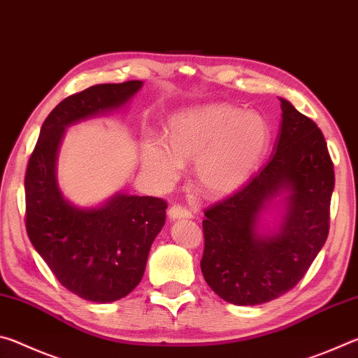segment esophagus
Listing matches in <instances>:
<instances>
[{
	"instance_id": "34e87169",
	"label": "esophagus",
	"mask_w": 358,
	"mask_h": 358,
	"mask_svg": "<svg viewBox=\"0 0 358 358\" xmlns=\"http://www.w3.org/2000/svg\"><path fill=\"white\" fill-rule=\"evenodd\" d=\"M169 217H171V220H180V217H186V220H189V217H192V213L187 208H185L183 205L175 203L169 208Z\"/></svg>"
}]
</instances>
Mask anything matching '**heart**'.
<instances>
[{
	"instance_id": "b5f03b06",
	"label": "heart",
	"mask_w": 358,
	"mask_h": 358,
	"mask_svg": "<svg viewBox=\"0 0 358 358\" xmlns=\"http://www.w3.org/2000/svg\"><path fill=\"white\" fill-rule=\"evenodd\" d=\"M166 138L167 145L145 143L143 166L161 183H172L181 164L196 161L199 189L217 196L235 189L257 167L268 147L270 128L259 113L208 106L173 117Z\"/></svg>"
}]
</instances>
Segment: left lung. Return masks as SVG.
Wrapping results in <instances>:
<instances>
[{"label":"left lung","instance_id":"8db88e82","mask_svg":"<svg viewBox=\"0 0 358 358\" xmlns=\"http://www.w3.org/2000/svg\"><path fill=\"white\" fill-rule=\"evenodd\" d=\"M275 153L238 189L203 210L205 281L222 300L260 305L289 292L306 275L330 229L335 171L322 131L286 99ZM289 191L280 232L257 234L258 216Z\"/></svg>","mask_w":358,"mask_h":358}]
</instances>
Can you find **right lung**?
Listing matches in <instances>:
<instances>
[{"instance_id":"add662e5","label":"right lung","mask_w":358,"mask_h":358,"mask_svg":"<svg viewBox=\"0 0 358 358\" xmlns=\"http://www.w3.org/2000/svg\"><path fill=\"white\" fill-rule=\"evenodd\" d=\"M141 80L102 83L71 94L53 108L25 173V226L34 250L63 286L83 300L110 303L141 282L151 243L166 221L159 197L118 194L99 208H77L55 178L66 126L124 106Z\"/></svg>"}]
</instances>
